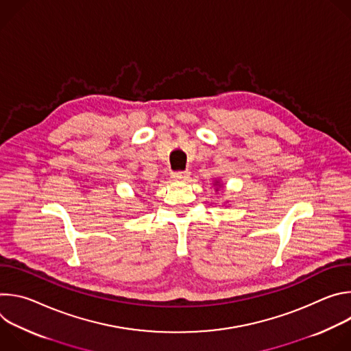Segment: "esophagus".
I'll use <instances>...</instances> for the list:
<instances>
[{
  "instance_id": "34e87169",
  "label": "esophagus",
  "mask_w": 351,
  "mask_h": 351,
  "mask_svg": "<svg viewBox=\"0 0 351 351\" xmlns=\"http://www.w3.org/2000/svg\"><path fill=\"white\" fill-rule=\"evenodd\" d=\"M189 176H190V172H173L172 173V179H175V180H187L189 179Z\"/></svg>"
}]
</instances>
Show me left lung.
Masks as SVG:
<instances>
[{
  "mask_svg": "<svg viewBox=\"0 0 351 351\" xmlns=\"http://www.w3.org/2000/svg\"><path fill=\"white\" fill-rule=\"evenodd\" d=\"M215 184H217V186H218V184H219V182H218V180H217V182H215ZM219 187H221V184H219ZM217 190H218V187H217Z\"/></svg>",
  "mask_w": 351,
  "mask_h": 351,
  "instance_id": "8db88e82",
  "label": "left lung"
}]
</instances>
